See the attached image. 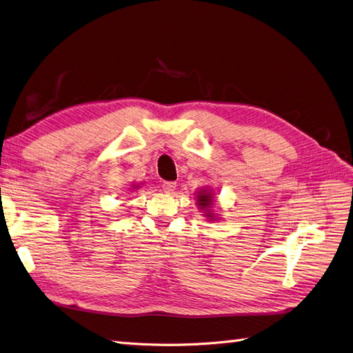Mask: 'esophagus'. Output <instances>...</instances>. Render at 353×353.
<instances>
[{
	"instance_id": "esophagus-1",
	"label": "esophagus",
	"mask_w": 353,
	"mask_h": 353,
	"mask_svg": "<svg viewBox=\"0 0 353 353\" xmlns=\"http://www.w3.org/2000/svg\"><path fill=\"white\" fill-rule=\"evenodd\" d=\"M175 188H176V183H174V181H165V183H162V190L165 193H174Z\"/></svg>"
}]
</instances>
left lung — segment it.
<instances>
[{
    "instance_id": "obj_1",
    "label": "left lung",
    "mask_w": 353,
    "mask_h": 353,
    "mask_svg": "<svg viewBox=\"0 0 353 353\" xmlns=\"http://www.w3.org/2000/svg\"><path fill=\"white\" fill-rule=\"evenodd\" d=\"M197 199H199V205L203 206V208H206V206L210 205V194H201Z\"/></svg>"
}]
</instances>
